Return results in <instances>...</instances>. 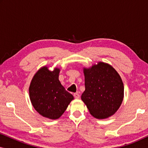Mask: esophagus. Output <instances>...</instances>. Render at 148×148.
Masks as SVG:
<instances>
[{"label":"esophagus","mask_w":148,"mask_h":148,"mask_svg":"<svg viewBox=\"0 0 148 148\" xmlns=\"http://www.w3.org/2000/svg\"><path fill=\"white\" fill-rule=\"evenodd\" d=\"M74 97H75V99H79V97H80V96H79V94H78V93H75L74 94Z\"/></svg>","instance_id":"34e87169"}]
</instances>
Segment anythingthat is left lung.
Listing matches in <instances>:
<instances>
[{
    "instance_id": "left-lung-1",
    "label": "left lung",
    "mask_w": 148,
    "mask_h": 148,
    "mask_svg": "<svg viewBox=\"0 0 148 148\" xmlns=\"http://www.w3.org/2000/svg\"><path fill=\"white\" fill-rule=\"evenodd\" d=\"M86 90L82 100L95 118L104 119L114 114L122 104L124 86L121 76L110 64L98 62L84 67Z\"/></svg>"
}]
</instances>
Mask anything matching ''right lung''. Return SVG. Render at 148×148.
Instances as JSON below:
<instances>
[{
  "label": "right lung",
  "mask_w": 148,
  "mask_h": 148,
  "mask_svg": "<svg viewBox=\"0 0 148 148\" xmlns=\"http://www.w3.org/2000/svg\"><path fill=\"white\" fill-rule=\"evenodd\" d=\"M59 73V68L50 71L48 66H42L34 75L29 88L34 109L42 116L52 120L60 118L74 99L60 84Z\"/></svg>",
  "instance_id": "obj_1"
}]
</instances>
